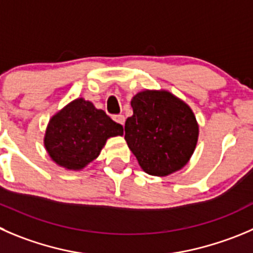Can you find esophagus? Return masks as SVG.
I'll use <instances>...</instances> for the list:
<instances>
[{"label": "esophagus", "mask_w": 253, "mask_h": 253, "mask_svg": "<svg viewBox=\"0 0 253 253\" xmlns=\"http://www.w3.org/2000/svg\"><path fill=\"white\" fill-rule=\"evenodd\" d=\"M114 120L117 123H119L120 125H124V123H125V118H124V115H115L114 117Z\"/></svg>", "instance_id": "obj_1"}]
</instances>
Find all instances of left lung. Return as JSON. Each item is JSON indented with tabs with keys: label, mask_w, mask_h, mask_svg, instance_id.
<instances>
[{
	"label": "left lung",
	"mask_w": 253,
	"mask_h": 253,
	"mask_svg": "<svg viewBox=\"0 0 253 253\" xmlns=\"http://www.w3.org/2000/svg\"><path fill=\"white\" fill-rule=\"evenodd\" d=\"M131 108L124 138L141 169L154 176L182 169L199 138L191 108L167 90L139 92L131 99Z\"/></svg>",
	"instance_id": "left-lung-1"
}]
</instances>
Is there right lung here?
<instances>
[{
  "instance_id": "right-lung-1",
  "label": "right lung",
  "mask_w": 253,
  "mask_h": 253,
  "mask_svg": "<svg viewBox=\"0 0 253 253\" xmlns=\"http://www.w3.org/2000/svg\"><path fill=\"white\" fill-rule=\"evenodd\" d=\"M123 135V126L83 98L50 118L44 135L48 155L57 165L81 170L98 158L107 140Z\"/></svg>"
}]
</instances>
